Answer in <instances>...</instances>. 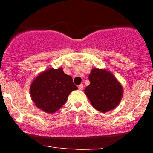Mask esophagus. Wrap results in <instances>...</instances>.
Returning a JSON list of instances; mask_svg holds the SVG:
<instances>
[{"label": "esophagus", "mask_w": 153, "mask_h": 153, "mask_svg": "<svg viewBox=\"0 0 153 153\" xmlns=\"http://www.w3.org/2000/svg\"><path fill=\"white\" fill-rule=\"evenodd\" d=\"M83 85H82V84H80V85H78V89L80 91H82V89H83Z\"/></svg>", "instance_id": "34e87169"}]
</instances>
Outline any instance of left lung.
I'll list each match as a JSON object with an SVG mask.
<instances>
[{
	"instance_id": "1",
	"label": "left lung",
	"mask_w": 153,
	"mask_h": 153,
	"mask_svg": "<svg viewBox=\"0 0 153 153\" xmlns=\"http://www.w3.org/2000/svg\"><path fill=\"white\" fill-rule=\"evenodd\" d=\"M88 79L91 83L84 93L94 108L106 113L119 106L124 91L122 84L111 72L93 68Z\"/></svg>"
}]
</instances>
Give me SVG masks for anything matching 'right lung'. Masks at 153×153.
I'll use <instances>...</instances> for the list:
<instances>
[{"label": "right lung", "mask_w": 153, "mask_h": 153, "mask_svg": "<svg viewBox=\"0 0 153 153\" xmlns=\"http://www.w3.org/2000/svg\"><path fill=\"white\" fill-rule=\"evenodd\" d=\"M78 87L71 75L62 68H49L35 77L30 85V96L35 106L48 114L57 111L65 103L68 96Z\"/></svg>", "instance_id": "1"}]
</instances>
